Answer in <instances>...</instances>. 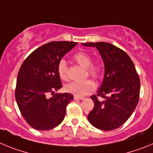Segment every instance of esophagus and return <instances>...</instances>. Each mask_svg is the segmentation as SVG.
Instances as JSON below:
<instances>
[{"label":"esophagus","instance_id":"1","mask_svg":"<svg viewBox=\"0 0 153 153\" xmlns=\"http://www.w3.org/2000/svg\"><path fill=\"white\" fill-rule=\"evenodd\" d=\"M74 100H83V97H78V96H74Z\"/></svg>","mask_w":153,"mask_h":153}]
</instances>
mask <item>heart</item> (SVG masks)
I'll list each match as a JSON object with an SVG mask.
<instances>
[{
	"label": "heart",
	"mask_w": 153,
	"mask_h": 153,
	"mask_svg": "<svg viewBox=\"0 0 153 153\" xmlns=\"http://www.w3.org/2000/svg\"><path fill=\"white\" fill-rule=\"evenodd\" d=\"M74 59L80 67L87 69L88 74L95 78H100L102 74V67L100 63H92V58L89 53L86 52H78L74 56ZM59 76L63 80L68 79L67 63L64 60H61L57 67ZM96 89V84L93 80L86 79L80 82H71L65 86V90L68 93H72L78 97H83L91 93Z\"/></svg>",
	"instance_id": "heart-1"
}]
</instances>
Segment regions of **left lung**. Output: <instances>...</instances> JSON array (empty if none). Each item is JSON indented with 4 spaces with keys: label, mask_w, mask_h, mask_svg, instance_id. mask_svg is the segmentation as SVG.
Wrapping results in <instances>:
<instances>
[{
    "label": "left lung",
    "mask_w": 153,
    "mask_h": 153,
    "mask_svg": "<svg viewBox=\"0 0 153 153\" xmlns=\"http://www.w3.org/2000/svg\"><path fill=\"white\" fill-rule=\"evenodd\" d=\"M96 47L104 63V76L97 95L90 98L94 102L88 114L89 122L101 130L109 131L120 127L136 109L140 91V77L135 66L125 51L105 42L82 44Z\"/></svg>",
    "instance_id": "left-lung-1"
}]
</instances>
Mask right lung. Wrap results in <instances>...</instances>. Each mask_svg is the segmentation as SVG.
I'll use <instances>...</instances> for the list:
<instances>
[{"mask_svg": "<svg viewBox=\"0 0 153 153\" xmlns=\"http://www.w3.org/2000/svg\"><path fill=\"white\" fill-rule=\"evenodd\" d=\"M76 44V42H50L31 53L19 70L16 101L24 120L35 129L49 130L64 119L66 107L74 96L54 93L62 87L57 67L64 55ZM49 92L54 95L47 98Z\"/></svg>", "mask_w": 153, "mask_h": 153, "instance_id": "obj_1", "label": "right lung"}]
</instances>
